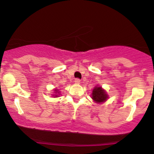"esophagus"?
<instances>
[{"label": "esophagus", "mask_w": 154, "mask_h": 154, "mask_svg": "<svg viewBox=\"0 0 154 154\" xmlns=\"http://www.w3.org/2000/svg\"><path fill=\"white\" fill-rule=\"evenodd\" d=\"M75 82L76 83V84H79V83H80V79L78 78H76L75 79Z\"/></svg>", "instance_id": "obj_1"}]
</instances>
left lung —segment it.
I'll use <instances>...</instances> for the list:
<instances>
[{"instance_id": "left-lung-1", "label": "left lung", "mask_w": 154, "mask_h": 154, "mask_svg": "<svg viewBox=\"0 0 154 154\" xmlns=\"http://www.w3.org/2000/svg\"><path fill=\"white\" fill-rule=\"evenodd\" d=\"M92 98L96 103H103L108 98V95L101 87H95L92 93Z\"/></svg>"}]
</instances>
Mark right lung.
<instances>
[{
  "instance_id": "add662e5",
  "label": "right lung",
  "mask_w": 154,
  "mask_h": 154,
  "mask_svg": "<svg viewBox=\"0 0 154 154\" xmlns=\"http://www.w3.org/2000/svg\"><path fill=\"white\" fill-rule=\"evenodd\" d=\"M55 92H56V93H59V92H58V89H56V90H55ZM55 96H56V97H57L58 96V95H55Z\"/></svg>"
}]
</instances>
